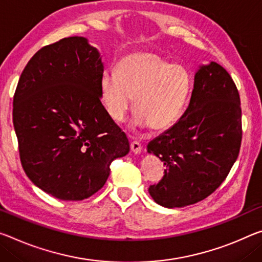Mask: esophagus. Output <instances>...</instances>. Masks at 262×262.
I'll list each match as a JSON object with an SVG mask.
<instances>
[{"mask_svg":"<svg viewBox=\"0 0 262 262\" xmlns=\"http://www.w3.org/2000/svg\"><path fill=\"white\" fill-rule=\"evenodd\" d=\"M130 149L134 154H140L141 150H142V146H141V143L139 142V141H133V142L130 143Z\"/></svg>","mask_w":262,"mask_h":262,"instance_id":"34e87169","label":"esophagus"}]
</instances>
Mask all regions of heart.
Wrapping results in <instances>:
<instances>
[{
  "label": "heart",
  "instance_id": "b5f03b06",
  "mask_svg": "<svg viewBox=\"0 0 262 262\" xmlns=\"http://www.w3.org/2000/svg\"><path fill=\"white\" fill-rule=\"evenodd\" d=\"M191 76L182 65L171 64L151 52H134L116 65V73L101 78V98L115 122L126 119L135 98L133 124L162 130L183 113L191 92Z\"/></svg>",
  "mask_w": 262,
  "mask_h": 262
}]
</instances>
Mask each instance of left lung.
<instances>
[{"instance_id": "8db88e82", "label": "left lung", "mask_w": 262, "mask_h": 262, "mask_svg": "<svg viewBox=\"0 0 262 262\" xmlns=\"http://www.w3.org/2000/svg\"><path fill=\"white\" fill-rule=\"evenodd\" d=\"M242 107L233 79L214 61L199 66L181 119L148 143L167 169L149 193L169 209L194 204L221 185L238 159Z\"/></svg>"}]
</instances>
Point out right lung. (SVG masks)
<instances>
[{"mask_svg": "<svg viewBox=\"0 0 262 262\" xmlns=\"http://www.w3.org/2000/svg\"><path fill=\"white\" fill-rule=\"evenodd\" d=\"M103 64L85 37L47 45L29 60L14 95L12 121L27 176L61 201L105 185L129 142L101 103Z\"/></svg>", "mask_w": 262, "mask_h": 262, "instance_id": "obj_1", "label": "right lung"}]
</instances>
